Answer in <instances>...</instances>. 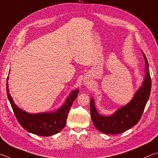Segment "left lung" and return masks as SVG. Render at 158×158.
I'll return each instance as SVG.
<instances>
[{"label": "left lung", "mask_w": 158, "mask_h": 158, "mask_svg": "<svg viewBox=\"0 0 158 158\" xmlns=\"http://www.w3.org/2000/svg\"><path fill=\"white\" fill-rule=\"evenodd\" d=\"M145 59V76L142 86L135 94L131 101L119 108L110 116H103L97 110L93 99H90V115L94 127L106 134H119L137 124L141 119L151 89V79L147 57Z\"/></svg>", "instance_id": "left-lung-1"}]
</instances>
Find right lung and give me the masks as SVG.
<instances>
[{
  "instance_id": "add662e5",
  "label": "right lung",
  "mask_w": 158,
  "mask_h": 158,
  "mask_svg": "<svg viewBox=\"0 0 158 158\" xmlns=\"http://www.w3.org/2000/svg\"><path fill=\"white\" fill-rule=\"evenodd\" d=\"M8 79L9 77L7 78L6 84L7 97L17 120L25 130L37 135L46 137L58 133L65 127L70 109L78 95V89L72 92L64 104L57 110L52 113L32 114L21 110L14 102L10 94Z\"/></svg>"
}]
</instances>
